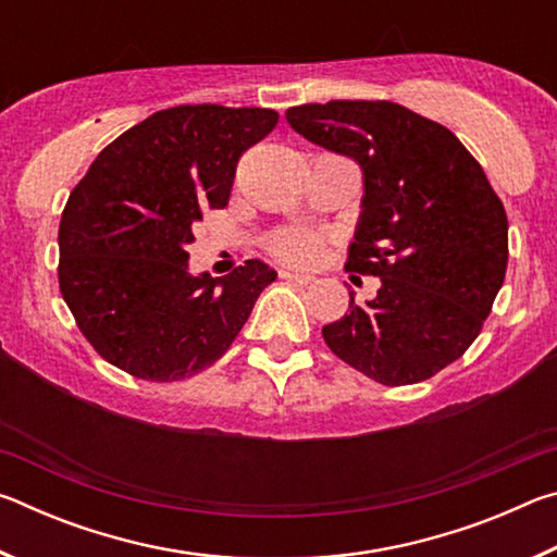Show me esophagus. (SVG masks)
I'll use <instances>...</instances> for the list:
<instances>
[{"mask_svg":"<svg viewBox=\"0 0 557 557\" xmlns=\"http://www.w3.org/2000/svg\"><path fill=\"white\" fill-rule=\"evenodd\" d=\"M280 280H285L287 285H312V277L309 275H297V272H289V270H280Z\"/></svg>","mask_w":557,"mask_h":557,"instance_id":"esophagus-1","label":"esophagus"}]
</instances>
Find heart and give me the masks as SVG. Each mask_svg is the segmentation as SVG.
<instances>
[{
	"label": "heart",
	"instance_id": "obj_1",
	"mask_svg": "<svg viewBox=\"0 0 557 557\" xmlns=\"http://www.w3.org/2000/svg\"><path fill=\"white\" fill-rule=\"evenodd\" d=\"M268 248L277 260L289 262V265L307 268V265H314V262L322 258L324 240L312 231L289 228L272 235Z\"/></svg>",
	"mask_w": 557,
	"mask_h": 557
}]
</instances>
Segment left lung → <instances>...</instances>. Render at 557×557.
I'll return each instance as SVG.
<instances>
[{"label": "left lung", "instance_id": "obj_1", "mask_svg": "<svg viewBox=\"0 0 557 557\" xmlns=\"http://www.w3.org/2000/svg\"><path fill=\"white\" fill-rule=\"evenodd\" d=\"M292 129L363 172L346 270L381 277L371 301L322 329L351 369L383 385L428 381L467 351L506 277L508 219L482 164L451 132L388 100L285 112Z\"/></svg>", "mask_w": 557, "mask_h": 557}]
</instances>
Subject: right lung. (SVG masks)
Segmentation results:
<instances>
[{
	"instance_id": "1",
	"label": "right lung",
	"mask_w": 557,
	"mask_h": 557,
	"mask_svg": "<svg viewBox=\"0 0 557 557\" xmlns=\"http://www.w3.org/2000/svg\"><path fill=\"white\" fill-rule=\"evenodd\" d=\"M268 108L178 106L110 143L65 203L59 287L90 346L129 375L172 383L213 366L277 272L245 260L188 272L206 209L228 203L245 149L277 125Z\"/></svg>"
}]
</instances>
